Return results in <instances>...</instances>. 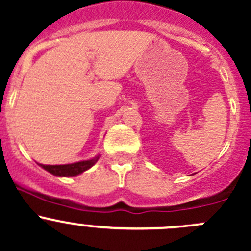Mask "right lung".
<instances>
[{
    "label": "right lung",
    "mask_w": 251,
    "mask_h": 251,
    "mask_svg": "<svg viewBox=\"0 0 251 251\" xmlns=\"http://www.w3.org/2000/svg\"><path fill=\"white\" fill-rule=\"evenodd\" d=\"M100 155H96L95 158L90 159V160L77 161V163L73 164H64V165H42L40 164L42 169L48 171L50 174L54 175L58 177H74L77 175L85 173L90 168H92L96 163L98 161Z\"/></svg>",
    "instance_id": "1"
}]
</instances>
